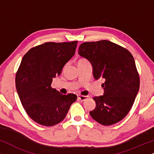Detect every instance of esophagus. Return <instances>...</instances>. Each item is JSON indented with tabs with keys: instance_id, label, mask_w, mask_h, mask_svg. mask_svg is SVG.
I'll use <instances>...</instances> for the list:
<instances>
[{
	"instance_id": "obj_1",
	"label": "esophagus",
	"mask_w": 154,
	"mask_h": 154,
	"mask_svg": "<svg viewBox=\"0 0 154 154\" xmlns=\"http://www.w3.org/2000/svg\"><path fill=\"white\" fill-rule=\"evenodd\" d=\"M88 97H88V96L81 95V94H79V95H78V99H79V100H80L81 101H84V100H85L86 99H88Z\"/></svg>"
}]
</instances>
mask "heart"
Returning <instances> with one entry per match:
<instances>
[{
    "label": "heart",
    "mask_w": 154,
    "mask_h": 154,
    "mask_svg": "<svg viewBox=\"0 0 154 154\" xmlns=\"http://www.w3.org/2000/svg\"><path fill=\"white\" fill-rule=\"evenodd\" d=\"M87 62V60H86L85 59L81 58V59H79V60H78V64H81V63H83V62Z\"/></svg>",
    "instance_id": "b5f03b06"
}]
</instances>
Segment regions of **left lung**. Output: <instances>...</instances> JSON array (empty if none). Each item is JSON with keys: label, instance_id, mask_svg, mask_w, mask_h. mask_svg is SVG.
<instances>
[{"label": "left lung", "instance_id": "left-lung-1", "mask_svg": "<svg viewBox=\"0 0 154 154\" xmlns=\"http://www.w3.org/2000/svg\"><path fill=\"white\" fill-rule=\"evenodd\" d=\"M79 54L91 63L94 79L105 81L102 85L104 94L93 98L96 106L90 112L91 117L103 125L121 121L131 109L140 88V76L132 54L102 40L82 43Z\"/></svg>", "mask_w": 154, "mask_h": 154}]
</instances>
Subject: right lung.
<instances>
[{"label": "right lung", "mask_w": 154, "mask_h": 154, "mask_svg": "<svg viewBox=\"0 0 154 154\" xmlns=\"http://www.w3.org/2000/svg\"><path fill=\"white\" fill-rule=\"evenodd\" d=\"M77 43L48 42L32 48L23 57L16 73L17 91L27 114L40 125L60 123L76 100L75 94H61L51 84L74 55Z\"/></svg>", "instance_id": "right-lung-1"}]
</instances>
